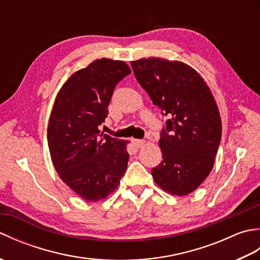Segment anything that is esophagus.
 <instances>
[{
  "label": "esophagus",
  "instance_id": "esophagus-1",
  "mask_svg": "<svg viewBox=\"0 0 260 260\" xmlns=\"http://www.w3.org/2000/svg\"><path fill=\"white\" fill-rule=\"evenodd\" d=\"M132 142H133V144H134L136 147H142L143 145H144V143H145L143 140H135V139L132 140Z\"/></svg>",
  "mask_w": 260,
  "mask_h": 260
}]
</instances>
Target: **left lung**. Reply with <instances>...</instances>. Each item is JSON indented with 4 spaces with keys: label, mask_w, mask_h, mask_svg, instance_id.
Returning a JSON list of instances; mask_svg holds the SVG:
<instances>
[{
    "label": "left lung",
    "mask_w": 260,
    "mask_h": 260,
    "mask_svg": "<svg viewBox=\"0 0 260 260\" xmlns=\"http://www.w3.org/2000/svg\"><path fill=\"white\" fill-rule=\"evenodd\" d=\"M135 78L168 116L158 145L163 161L152 169L155 183L183 197L211 172L221 140V118L210 88L183 62L162 58L131 61Z\"/></svg>",
    "instance_id": "left-lung-1"
}]
</instances>
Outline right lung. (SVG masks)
<instances>
[{"label": "right lung", "instance_id": "obj_1", "mask_svg": "<svg viewBox=\"0 0 260 260\" xmlns=\"http://www.w3.org/2000/svg\"><path fill=\"white\" fill-rule=\"evenodd\" d=\"M131 74L124 61L97 59L76 71L54 101L47 139L60 179L86 201L107 198L126 172L127 142L99 131L116 85Z\"/></svg>", "mask_w": 260, "mask_h": 260}]
</instances>
